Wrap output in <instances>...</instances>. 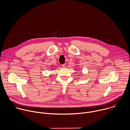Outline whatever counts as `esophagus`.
Wrapping results in <instances>:
<instances>
[{"mask_svg":"<svg viewBox=\"0 0 130 130\" xmlns=\"http://www.w3.org/2000/svg\"><path fill=\"white\" fill-rule=\"evenodd\" d=\"M62 68H66V64H62Z\"/></svg>","mask_w":130,"mask_h":130,"instance_id":"34e87169","label":"esophagus"}]
</instances>
